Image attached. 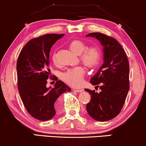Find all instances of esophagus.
<instances>
[{
	"mask_svg": "<svg viewBox=\"0 0 146 146\" xmlns=\"http://www.w3.org/2000/svg\"><path fill=\"white\" fill-rule=\"evenodd\" d=\"M73 90L75 91V92H82L84 91V90H82V89H76V88H74Z\"/></svg>",
	"mask_w": 146,
	"mask_h": 146,
	"instance_id": "34e87169",
	"label": "esophagus"
}]
</instances>
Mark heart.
Masks as SVG:
<instances>
[{"mask_svg":"<svg viewBox=\"0 0 146 146\" xmlns=\"http://www.w3.org/2000/svg\"><path fill=\"white\" fill-rule=\"evenodd\" d=\"M68 47L76 54H80V60L86 66L94 67L98 64L100 59V51L97 47H90L86 49L85 44L78 40L72 41ZM54 62H56V57H52ZM85 70L82 66H78L68 70L62 74V80L70 86L79 87L82 84Z\"/></svg>","mask_w":146,"mask_h":146,"instance_id":"obj_1","label":"heart"}]
</instances>
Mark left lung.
I'll list each match as a JSON object with an SVG mask.
<instances>
[{
    "label": "left lung",
    "mask_w": 146,
    "mask_h": 146,
    "mask_svg": "<svg viewBox=\"0 0 146 146\" xmlns=\"http://www.w3.org/2000/svg\"><path fill=\"white\" fill-rule=\"evenodd\" d=\"M86 36L98 40L104 52L103 64L90 79L92 84L101 91L98 93L85 89L91 95L86 110L95 120L108 121L119 114L128 93L129 62L123 48L113 38L100 33H90Z\"/></svg>",
    "instance_id": "obj_1"
}]
</instances>
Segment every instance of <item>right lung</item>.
<instances>
[{"label": "right lung", "instance_id": "right-lung-1", "mask_svg": "<svg viewBox=\"0 0 146 146\" xmlns=\"http://www.w3.org/2000/svg\"><path fill=\"white\" fill-rule=\"evenodd\" d=\"M64 34H46L31 40L20 52L17 60L18 89L25 108L34 118L50 119L56 114L57 99L62 94L71 91L58 80L54 88L46 87L50 70V51Z\"/></svg>", "mask_w": 146, "mask_h": 146}]
</instances>
